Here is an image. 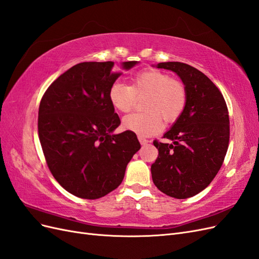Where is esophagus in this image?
Returning <instances> with one entry per match:
<instances>
[{"label":"esophagus","mask_w":259,"mask_h":259,"mask_svg":"<svg viewBox=\"0 0 259 259\" xmlns=\"http://www.w3.org/2000/svg\"><path fill=\"white\" fill-rule=\"evenodd\" d=\"M138 140H139V143L142 144V145H147V144L149 143V140L146 139V138H144L143 136H138Z\"/></svg>","instance_id":"obj_1"}]
</instances>
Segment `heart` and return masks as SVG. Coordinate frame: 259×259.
Here are the masks:
<instances>
[{
  "label": "heart",
  "mask_w": 259,
  "mask_h": 259,
  "mask_svg": "<svg viewBox=\"0 0 259 259\" xmlns=\"http://www.w3.org/2000/svg\"><path fill=\"white\" fill-rule=\"evenodd\" d=\"M146 111L126 115L123 127L140 136L156 134L162 126V119L173 123L183 114L188 101L186 85L168 73L148 69L131 77V85L115 82L109 90V100L115 110L128 112L134 108L137 97H144Z\"/></svg>",
  "instance_id": "obj_1"
}]
</instances>
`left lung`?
Listing matches in <instances>:
<instances>
[{
	"mask_svg": "<svg viewBox=\"0 0 259 259\" xmlns=\"http://www.w3.org/2000/svg\"><path fill=\"white\" fill-rule=\"evenodd\" d=\"M156 68L180 76L188 101L163 136L173 144L153 142L159 155L151 165L152 180L163 193L187 199L204 190L223 165L230 136L228 108L217 86L198 69L178 61L160 62Z\"/></svg>",
	"mask_w": 259,
	"mask_h": 259,
	"instance_id": "8db88e82",
	"label": "left lung"
}]
</instances>
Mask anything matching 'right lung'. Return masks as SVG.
Returning <instances> with one entry per match:
<instances>
[{"label": "right lung", "instance_id": "add662e5", "mask_svg": "<svg viewBox=\"0 0 259 259\" xmlns=\"http://www.w3.org/2000/svg\"><path fill=\"white\" fill-rule=\"evenodd\" d=\"M137 61H125L131 69ZM112 61L81 62L58 76L38 107L37 131L46 163L68 192L99 199L116 189L139 149L135 133L112 132L121 124L109 90L121 73Z\"/></svg>", "mask_w": 259, "mask_h": 259}]
</instances>
